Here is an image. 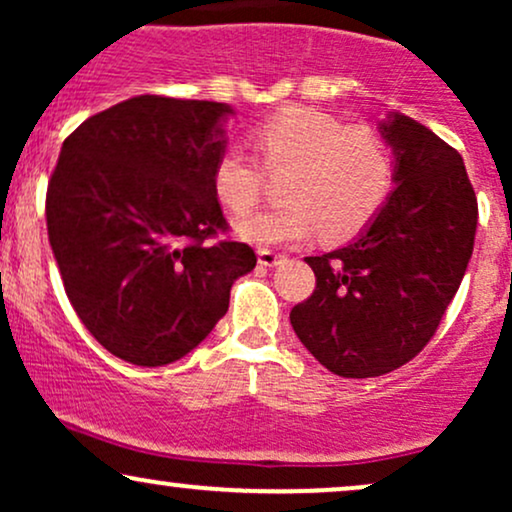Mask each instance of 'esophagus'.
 Returning <instances> with one entry per match:
<instances>
[{
	"label": "esophagus",
	"instance_id": "esophagus-1",
	"mask_svg": "<svg viewBox=\"0 0 512 512\" xmlns=\"http://www.w3.org/2000/svg\"><path fill=\"white\" fill-rule=\"evenodd\" d=\"M257 260H260L262 267H276V264L284 262L286 257L279 255V252H272V250H260L257 252Z\"/></svg>",
	"mask_w": 512,
	"mask_h": 512
}]
</instances>
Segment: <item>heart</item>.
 I'll use <instances>...</instances> for the list:
<instances>
[{"mask_svg":"<svg viewBox=\"0 0 512 512\" xmlns=\"http://www.w3.org/2000/svg\"><path fill=\"white\" fill-rule=\"evenodd\" d=\"M252 146L269 173L289 170L284 207L257 211L236 223L255 245H289L310 236L346 243L385 207L395 187V156L375 129L344 125L308 105H289L252 129ZM262 170L238 146H228L211 170V187L233 214H248L262 197Z\"/></svg>","mask_w":512,"mask_h":512,"instance_id":"obj_1","label":"heart"}]
</instances>
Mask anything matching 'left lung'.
Instances as JSON below:
<instances>
[{
	"label": "left lung",
	"mask_w": 512,
	"mask_h": 512,
	"mask_svg": "<svg viewBox=\"0 0 512 512\" xmlns=\"http://www.w3.org/2000/svg\"><path fill=\"white\" fill-rule=\"evenodd\" d=\"M395 190L344 248L305 257L315 291L293 332L334 375L375 378L411 361L440 325L474 248L477 197L462 156L402 113L378 122Z\"/></svg>",
	"instance_id": "left-lung-1"
}]
</instances>
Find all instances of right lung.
I'll return each mask as SVG.
<instances>
[{
    "mask_svg": "<svg viewBox=\"0 0 512 512\" xmlns=\"http://www.w3.org/2000/svg\"><path fill=\"white\" fill-rule=\"evenodd\" d=\"M228 103L137 96L64 139L45 199L64 291L86 330L134 366L190 354L226 315L250 245L211 240L226 219L211 170Z\"/></svg>",
    "mask_w": 512,
    "mask_h": 512,
    "instance_id": "obj_1",
    "label": "right lung"
}]
</instances>
